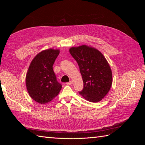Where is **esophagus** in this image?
I'll use <instances>...</instances> for the list:
<instances>
[{
    "label": "esophagus",
    "mask_w": 145,
    "mask_h": 145,
    "mask_svg": "<svg viewBox=\"0 0 145 145\" xmlns=\"http://www.w3.org/2000/svg\"><path fill=\"white\" fill-rule=\"evenodd\" d=\"M72 83H73L72 80H71V81H70L69 82H68V83H66V84H67V85H72Z\"/></svg>",
    "instance_id": "34e87169"
}]
</instances>
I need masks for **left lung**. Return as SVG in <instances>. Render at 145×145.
<instances>
[{
    "label": "left lung",
    "instance_id": "left-lung-1",
    "mask_svg": "<svg viewBox=\"0 0 145 145\" xmlns=\"http://www.w3.org/2000/svg\"><path fill=\"white\" fill-rule=\"evenodd\" d=\"M69 51L82 76L83 89L79 94L89 102H100L108 93L112 83V71L106 58L96 48L85 45L71 47Z\"/></svg>",
    "mask_w": 145,
    "mask_h": 145
}]
</instances>
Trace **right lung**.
<instances>
[{
    "label": "right lung",
    "mask_w": 145,
    "mask_h": 145,
    "mask_svg": "<svg viewBox=\"0 0 145 145\" xmlns=\"http://www.w3.org/2000/svg\"><path fill=\"white\" fill-rule=\"evenodd\" d=\"M59 52V49L43 50L34 57L29 65L26 75V86L30 97L39 103L51 102L62 89L52 69Z\"/></svg>",
    "instance_id": "add662e5"
}]
</instances>
